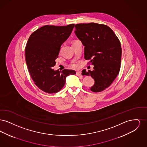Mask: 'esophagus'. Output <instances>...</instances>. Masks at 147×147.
I'll use <instances>...</instances> for the list:
<instances>
[{
  "mask_svg": "<svg viewBox=\"0 0 147 147\" xmlns=\"http://www.w3.org/2000/svg\"><path fill=\"white\" fill-rule=\"evenodd\" d=\"M76 75L78 76H82V73L80 71H77L76 72Z\"/></svg>",
  "mask_w": 147,
  "mask_h": 147,
  "instance_id": "esophagus-1",
  "label": "esophagus"
}]
</instances>
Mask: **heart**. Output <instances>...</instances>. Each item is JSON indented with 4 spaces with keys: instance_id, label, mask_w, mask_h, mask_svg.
<instances>
[{
    "instance_id": "1",
    "label": "heart",
    "mask_w": 147,
    "mask_h": 147,
    "mask_svg": "<svg viewBox=\"0 0 147 147\" xmlns=\"http://www.w3.org/2000/svg\"><path fill=\"white\" fill-rule=\"evenodd\" d=\"M70 67H71L72 68H73V69H78V68H79L78 64H76V63L71 64L70 65Z\"/></svg>"
}]
</instances>
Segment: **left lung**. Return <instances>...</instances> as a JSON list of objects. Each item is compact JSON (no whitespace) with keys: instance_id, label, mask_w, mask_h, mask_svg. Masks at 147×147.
Segmentation results:
<instances>
[{"instance_id":"left-lung-1","label":"left lung","mask_w":147,"mask_h":147,"mask_svg":"<svg viewBox=\"0 0 147 147\" xmlns=\"http://www.w3.org/2000/svg\"><path fill=\"white\" fill-rule=\"evenodd\" d=\"M75 34L84 47V58L94 65V70L82 71L90 76L95 83L92 92H101L109 88L119 74L122 49L117 36L108 26L91 22L78 24Z\"/></svg>"}]
</instances>
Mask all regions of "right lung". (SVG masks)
<instances>
[{
	"label": "right lung",
	"instance_id": "add662e5",
	"mask_svg": "<svg viewBox=\"0 0 147 147\" xmlns=\"http://www.w3.org/2000/svg\"><path fill=\"white\" fill-rule=\"evenodd\" d=\"M74 25H45L36 30L28 38L25 48L28 71L35 85L45 92L60 91L66 77L76 73L73 70L52 69L56 64L61 45L69 37Z\"/></svg>",
	"mask_w": 147,
	"mask_h": 147
}]
</instances>
